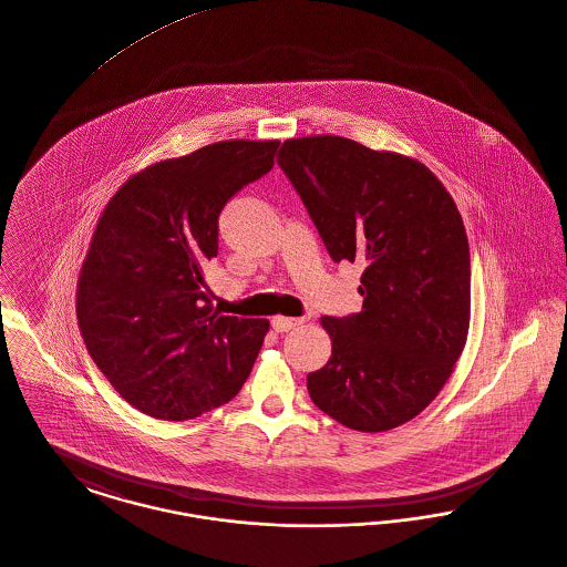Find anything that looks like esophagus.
Listing matches in <instances>:
<instances>
[{"mask_svg": "<svg viewBox=\"0 0 567 567\" xmlns=\"http://www.w3.org/2000/svg\"><path fill=\"white\" fill-rule=\"evenodd\" d=\"M301 323H303V319H296V317H274V319H271V328H274L276 332L296 330Z\"/></svg>", "mask_w": 567, "mask_h": 567, "instance_id": "obj_1", "label": "esophagus"}]
</instances>
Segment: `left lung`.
<instances>
[{"label":"left lung","instance_id":"1","mask_svg":"<svg viewBox=\"0 0 567 567\" xmlns=\"http://www.w3.org/2000/svg\"><path fill=\"white\" fill-rule=\"evenodd\" d=\"M278 165L336 264H362V310L323 317L328 364L312 402L347 429L383 433L420 415L465 349L471 257L465 225L431 168L396 152L317 134L289 138Z\"/></svg>","mask_w":567,"mask_h":567}]
</instances>
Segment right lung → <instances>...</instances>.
I'll use <instances>...</instances> for the list:
<instances>
[{
    "instance_id": "right-lung-1",
    "label": "right lung",
    "mask_w": 567,
    "mask_h": 567,
    "mask_svg": "<svg viewBox=\"0 0 567 567\" xmlns=\"http://www.w3.org/2000/svg\"><path fill=\"white\" fill-rule=\"evenodd\" d=\"M280 141H218L134 173L104 205L76 285L85 347L134 409L184 422L234 399L267 319L214 310L218 216L274 167Z\"/></svg>"
}]
</instances>
